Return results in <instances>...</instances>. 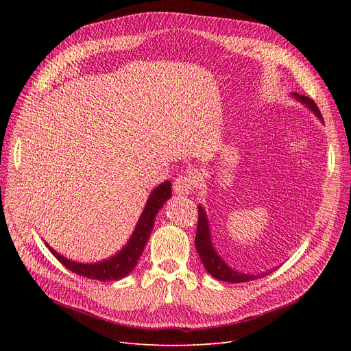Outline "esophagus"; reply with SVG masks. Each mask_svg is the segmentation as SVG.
<instances>
[{"instance_id": "34e87169", "label": "esophagus", "mask_w": 351, "mask_h": 351, "mask_svg": "<svg viewBox=\"0 0 351 351\" xmlns=\"http://www.w3.org/2000/svg\"><path fill=\"white\" fill-rule=\"evenodd\" d=\"M193 175L191 172H186L183 175H179L173 182V189L178 195H189L193 191Z\"/></svg>"}]
</instances>
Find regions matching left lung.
Returning <instances> with one entry per match:
<instances>
[{
	"label": "left lung",
	"mask_w": 351,
	"mask_h": 351,
	"mask_svg": "<svg viewBox=\"0 0 351 351\" xmlns=\"http://www.w3.org/2000/svg\"><path fill=\"white\" fill-rule=\"evenodd\" d=\"M293 97L298 101H300L302 104H304L311 110V112L316 114V117L323 122L320 109L317 108L315 101L304 97V95H299V94H293ZM197 215H199V217H197V232H196V239H195V246H196V250L199 253L202 263H204L205 269L209 271V274L213 276L215 279H219L222 282H229V283H245V282L261 279V278H263V276H267L270 273V270H269V271H265L261 274H247V273H242V271H237V270L232 269L222 259V257L216 253V250L212 245L208 216L205 213V209L200 205L197 206Z\"/></svg>",
	"instance_id": "8db88e82"
}]
</instances>
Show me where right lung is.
<instances>
[{"label":"right lung","mask_w":351,"mask_h":351,"mask_svg":"<svg viewBox=\"0 0 351 351\" xmlns=\"http://www.w3.org/2000/svg\"><path fill=\"white\" fill-rule=\"evenodd\" d=\"M171 195H172V188H171L169 180H165L159 186H156L149 195V199L146 202L143 212L128 243L115 256H110L109 259H105L102 262H97V263L73 262L71 259H66V257H64L58 252H55L48 243L45 245L48 246L51 253L57 257V259L68 270L82 276V278L99 280V282L123 279L135 269L145 245L147 243V241H149L151 232L155 225V217L158 212L162 209V206L165 205V202L171 197Z\"/></svg>","instance_id":"add662e5"}]
</instances>
